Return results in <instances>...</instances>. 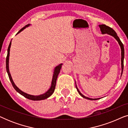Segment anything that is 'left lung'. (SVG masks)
<instances>
[{
	"label": "left lung",
	"instance_id": "left-lung-1",
	"mask_svg": "<svg viewBox=\"0 0 128 128\" xmlns=\"http://www.w3.org/2000/svg\"><path fill=\"white\" fill-rule=\"evenodd\" d=\"M99 27L100 28L101 33L102 34H108L109 35H111L112 36H114L115 39L116 40V41L118 42V44H120V49H121V68H122V72H121V76L122 74V73H123V70H124V47L123 44L122 43V42L120 41V38L118 37V36H117L116 33L115 31L112 28L108 27V26L105 25V24H101V25H99ZM76 87L77 88V90L80 96H82V97L84 98L90 100H98L99 98H90L87 97L83 95L81 92H80V91L78 90V89L76 86Z\"/></svg>",
	"mask_w": 128,
	"mask_h": 128
}]
</instances>
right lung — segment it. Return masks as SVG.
I'll return each mask as SVG.
<instances>
[{
    "mask_svg": "<svg viewBox=\"0 0 128 128\" xmlns=\"http://www.w3.org/2000/svg\"><path fill=\"white\" fill-rule=\"evenodd\" d=\"M29 26H30V24H27V25H26V26H24L23 28H22L17 33V34H18V33H20L21 31H22L24 29H25L26 27H28ZM11 44H12V41H10V42L9 44V45H8V55H7V57H6V70H7V72H8V78H9V79L10 80V82H11L12 85H13L14 88L15 90L18 92V93H20L21 95L23 96L24 97L27 98L29 99V100H34V101L42 100H45V99L47 98H48L49 97H50V96H51L52 94H53L54 91H55L57 78H58V76L59 72H60V70L61 68H62V64H59V65L57 66L55 68V69H54V74H53V78H52V80L51 86H50V88L49 89V90L47 91V92H45V93L43 94H41V95H40V96L30 95V94H28L27 93H26V92H22V90H20V89H19L18 87H17L15 85V84H14V82L13 81V79H12V78L11 74H10V73L9 69H8V60H9L10 48V46H11Z\"/></svg>",
    "mask_w": 128,
    "mask_h": 128,
    "instance_id": "1",
    "label": "right lung"
}]
</instances>
